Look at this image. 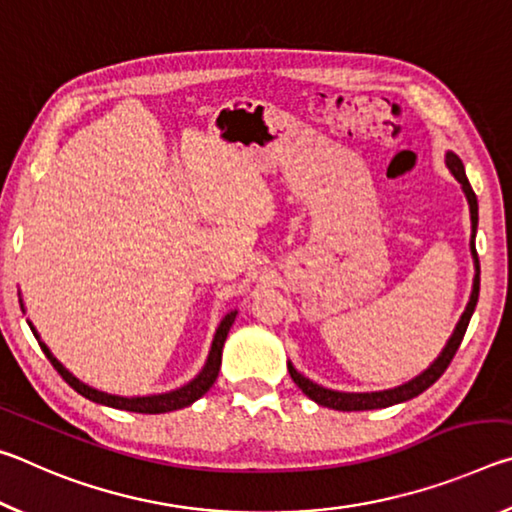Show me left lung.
Here are the masks:
<instances>
[{
	"label": "left lung",
	"instance_id": "1",
	"mask_svg": "<svg viewBox=\"0 0 512 512\" xmlns=\"http://www.w3.org/2000/svg\"><path fill=\"white\" fill-rule=\"evenodd\" d=\"M447 167L449 171L454 173V178L458 183L463 185V192L467 196V203H470V216H472V255H474V264H476V275H474V287H472V296L470 302H467V307L463 311L461 320H458V325L454 329L452 339L447 341L445 350L440 352V357L431 363V366L422 372L420 377L411 379L409 384H402L397 388H391V391H379V393H339V391H329V388H323L314 384V381H309L307 377H302L300 372L291 366L289 363V375L291 379L296 381L298 388L307 397H311L316 404L320 406H329V409H336V411H370V409H386V406H393L397 402H406L411 400V397L420 395L422 391H427V388L433 384V381H438V377L443 375L447 370L449 363H452L454 354L458 350V345H461L463 336H465V329L470 325V318L474 314V307H476V300H479V255H476V248H474V232H476V223H479V203H476V194L474 189L470 187V180L465 176V169H463V162L456 158L454 153H447Z\"/></svg>",
	"mask_w": 512,
	"mask_h": 512
}]
</instances>
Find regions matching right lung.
I'll list each match as a JSON object with an SVG mask.
<instances>
[{
	"label": "right lung",
	"mask_w": 512,
	"mask_h": 512,
	"mask_svg": "<svg viewBox=\"0 0 512 512\" xmlns=\"http://www.w3.org/2000/svg\"><path fill=\"white\" fill-rule=\"evenodd\" d=\"M235 316L237 311H232V314L225 316L221 320L219 329H216V336H214V343H212V350H210V357H207L205 368L201 370V375L196 379L189 381L187 386L183 388H176V391L171 393H164V395H149V397H119V395H108V393H101V391H94V388L81 384L79 379L69 375V372L60 366V363L51 357V352L45 343H40L42 352L47 354V359L51 361V366L58 370V375L63 377L69 386L74 388L76 393L88 397V400L97 402V404H106L112 406V409H121V411H133V413H167V411H176V409H183V406H189L192 402H196L198 397H203L207 391H210L212 384L219 377V368H221V352H223V343L228 339V332L232 323H235ZM31 332L36 334V329L31 327ZM38 339V334H36Z\"/></svg>",
	"instance_id": "add662e5"
}]
</instances>
